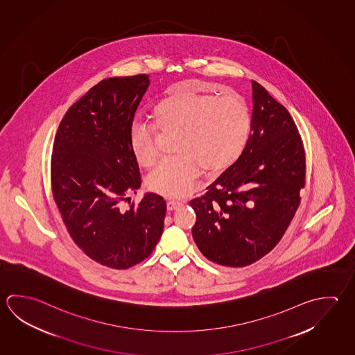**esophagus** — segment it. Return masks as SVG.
I'll return each instance as SVG.
<instances>
[{
	"instance_id": "esophagus-1",
	"label": "esophagus",
	"mask_w": 355,
	"mask_h": 355,
	"mask_svg": "<svg viewBox=\"0 0 355 355\" xmlns=\"http://www.w3.org/2000/svg\"><path fill=\"white\" fill-rule=\"evenodd\" d=\"M181 205H182V204H181L180 201H168V211H173V210H176V209H178L179 207H181Z\"/></svg>"
}]
</instances>
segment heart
Here are the masks:
<instances>
[{
    "label": "heart",
    "instance_id": "b5f03b06",
    "mask_svg": "<svg viewBox=\"0 0 355 355\" xmlns=\"http://www.w3.org/2000/svg\"><path fill=\"white\" fill-rule=\"evenodd\" d=\"M154 128L131 125L130 148L136 162L150 168L159 160V134L178 132L174 150L148 179L150 191L166 198H184L200 174L232 166L245 148L252 129L250 110L236 92L215 95L199 92L187 83L170 87L153 111Z\"/></svg>",
    "mask_w": 355,
    "mask_h": 355
}]
</instances>
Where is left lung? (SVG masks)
Instances as JSON below:
<instances>
[{"label":"left lung","mask_w":355,"mask_h":355,"mask_svg":"<svg viewBox=\"0 0 355 355\" xmlns=\"http://www.w3.org/2000/svg\"><path fill=\"white\" fill-rule=\"evenodd\" d=\"M252 129L238 160L204 196L190 201L193 238L205 258L241 268L271 252L286 232L305 185L303 142L288 110L252 81Z\"/></svg>","instance_id":"obj_1"}]
</instances>
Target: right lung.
Masks as SVG:
<instances>
[{
	"mask_svg": "<svg viewBox=\"0 0 355 355\" xmlns=\"http://www.w3.org/2000/svg\"><path fill=\"white\" fill-rule=\"evenodd\" d=\"M148 85L145 73L100 81L67 110L52 148V193L66 229L89 258L112 269L141 263L164 230L160 195L121 209L141 187L129 132Z\"/></svg>",
	"mask_w": 355,
	"mask_h": 355,
	"instance_id": "add662e5",
	"label": "right lung"
}]
</instances>
